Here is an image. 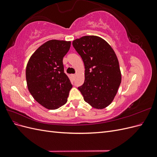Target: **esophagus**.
<instances>
[{"label":"esophagus","mask_w":157,"mask_h":157,"mask_svg":"<svg viewBox=\"0 0 157 157\" xmlns=\"http://www.w3.org/2000/svg\"><path fill=\"white\" fill-rule=\"evenodd\" d=\"M75 76H76V75H75V74H73V75H72V77H73V78H75Z\"/></svg>","instance_id":"esophagus-1"}]
</instances>
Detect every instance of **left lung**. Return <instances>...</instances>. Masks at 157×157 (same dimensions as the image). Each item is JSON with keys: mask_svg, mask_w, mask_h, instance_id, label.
I'll use <instances>...</instances> for the list:
<instances>
[{"mask_svg": "<svg viewBox=\"0 0 157 157\" xmlns=\"http://www.w3.org/2000/svg\"><path fill=\"white\" fill-rule=\"evenodd\" d=\"M73 46L84 64V82L78 88L84 101L102 109L113 101L121 82L119 63L115 51L102 38L84 36Z\"/></svg>", "mask_w": 157, "mask_h": 157, "instance_id": "left-lung-1", "label": "left lung"}]
</instances>
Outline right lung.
Instances as JSON below:
<instances>
[{"label": "right lung", "mask_w": 157, "mask_h": 157, "mask_svg": "<svg viewBox=\"0 0 157 157\" xmlns=\"http://www.w3.org/2000/svg\"><path fill=\"white\" fill-rule=\"evenodd\" d=\"M70 46V41H47L32 54L27 64L28 90L46 109H58L67 101L73 86L64 73L63 58Z\"/></svg>", "instance_id": "add662e5"}]
</instances>
